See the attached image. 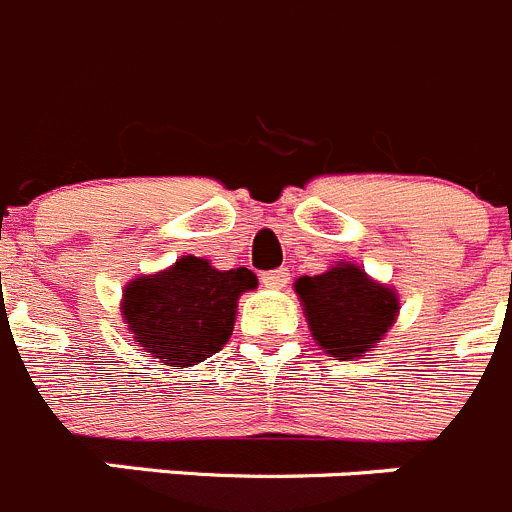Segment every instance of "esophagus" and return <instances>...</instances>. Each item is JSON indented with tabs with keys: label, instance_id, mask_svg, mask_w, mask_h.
Returning <instances> with one entry per match:
<instances>
[{
	"label": "esophagus",
	"instance_id": "1",
	"mask_svg": "<svg viewBox=\"0 0 512 512\" xmlns=\"http://www.w3.org/2000/svg\"><path fill=\"white\" fill-rule=\"evenodd\" d=\"M261 284H264L266 289H284L289 284V271L287 269L264 271V274H261Z\"/></svg>",
	"mask_w": 512,
	"mask_h": 512
}]
</instances>
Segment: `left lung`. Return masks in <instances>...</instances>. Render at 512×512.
I'll list each match as a JSON object with an SVG mask.
<instances>
[{
  "label": "left lung",
  "mask_w": 512,
  "mask_h": 512,
  "mask_svg": "<svg viewBox=\"0 0 512 512\" xmlns=\"http://www.w3.org/2000/svg\"><path fill=\"white\" fill-rule=\"evenodd\" d=\"M312 340L330 358L355 360L396 325L401 299L353 261H335L327 271L294 281Z\"/></svg>",
  "instance_id": "left-lung-1"
}]
</instances>
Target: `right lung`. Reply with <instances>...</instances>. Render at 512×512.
Segmentation results:
<instances>
[{
	"instance_id": "obj_1",
	"label": "right lung",
	"mask_w": 512,
	"mask_h": 512,
	"mask_svg": "<svg viewBox=\"0 0 512 512\" xmlns=\"http://www.w3.org/2000/svg\"><path fill=\"white\" fill-rule=\"evenodd\" d=\"M256 287V274L243 266L220 271L203 256H180L167 269L126 284L121 317L149 358L192 368L223 350L236 325L238 299Z\"/></svg>"
}]
</instances>
